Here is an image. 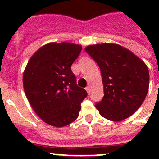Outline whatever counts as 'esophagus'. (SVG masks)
<instances>
[{
	"instance_id": "1",
	"label": "esophagus",
	"mask_w": 159,
	"mask_h": 159,
	"mask_svg": "<svg viewBox=\"0 0 159 159\" xmlns=\"http://www.w3.org/2000/svg\"><path fill=\"white\" fill-rule=\"evenodd\" d=\"M85 90L87 91V92L88 93H90V87H89V86H87V87L85 88Z\"/></svg>"
}]
</instances>
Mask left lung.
<instances>
[{"label": "left lung", "instance_id": "8db88e82", "mask_svg": "<svg viewBox=\"0 0 159 159\" xmlns=\"http://www.w3.org/2000/svg\"><path fill=\"white\" fill-rule=\"evenodd\" d=\"M84 50L101 70L104 96L95 104L100 115L112 121H121L133 115L148 92L147 65L118 44H95Z\"/></svg>", "mask_w": 159, "mask_h": 159}]
</instances>
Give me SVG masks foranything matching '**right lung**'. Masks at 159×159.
Masks as SVG:
<instances>
[{"instance_id":"obj_1","label":"right lung","mask_w":159,"mask_h":159,"mask_svg":"<svg viewBox=\"0 0 159 159\" xmlns=\"http://www.w3.org/2000/svg\"><path fill=\"white\" fill-rule=\"evenodd\" d=\"M81 45L50 43L29 59L23 73L25 93L35 113L56 127L67 126L79 115L87 92L76 84L72 64L81 51Z\"/></svg>"}]
</instances>
